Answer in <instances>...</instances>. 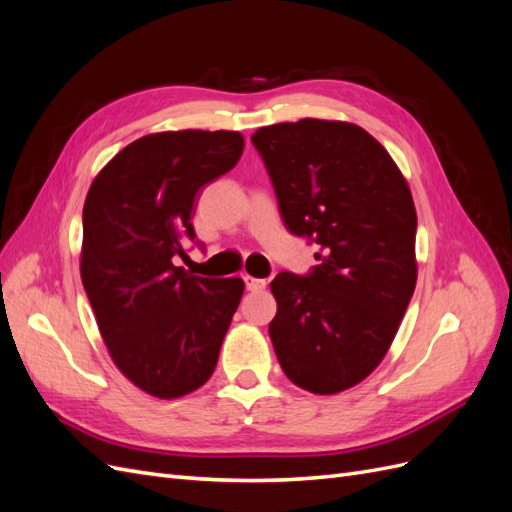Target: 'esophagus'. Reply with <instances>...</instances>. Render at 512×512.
Wrapping results in <instances>:
<instances>
[{"label": "esophagus", "mask_w": 512, "mask_h": 512, "mask_svg": "<svg viewBox=\"0 0 512 512\" xmlns=\"http://www.w3.org/2000/svg\"><path fill=\"white\" fill-rule=\"evenodd\" d=\"M243 280H245V288L252 292H258L267 286V280H258V277H252V275H245Z\"/></svg>", "instance_id": "esophagus-1"}]
</instances>
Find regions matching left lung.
I'll use <instances>...</instances> for the list:
<instances>
[{"label": "left lung", "instance_id": "1", "mask_svg": "<svg viewBox=\"0 0 512 512\" xmlns=\"http://www.w3.org/2000/svg\"><path fill=\"white\" fill-rule=\"evenodd\" d=\"M292 235L320 245L307 277L271 282L269 335L290 382L314 395L352 389L389 352L416 286V209L410 185L356 123L312 119L258 128Z\"/></svg>", "mask_w": 512, "mask_h": 512}]
</instances>
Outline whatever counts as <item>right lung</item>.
Here are the masks:
<instances>
[{"mask_svg": "<svg viewBox=\"0 0 512 512\" xmlns=\"http://www.w3.org/2000/svg\"><path fill=\"white\" fill-rule=\"evenodd\" d=\"M243 147V134L228 130L147 134L91 181L83 288L113 363L151 397L188 395L218 365L245 284L192 275L173 258L194 239L198 192L228 173Z\"/></svg>", "mask_w": 512, "mask_h": 512, "instance_id": "add662e5", "label": "right lung"}]
</instances>
